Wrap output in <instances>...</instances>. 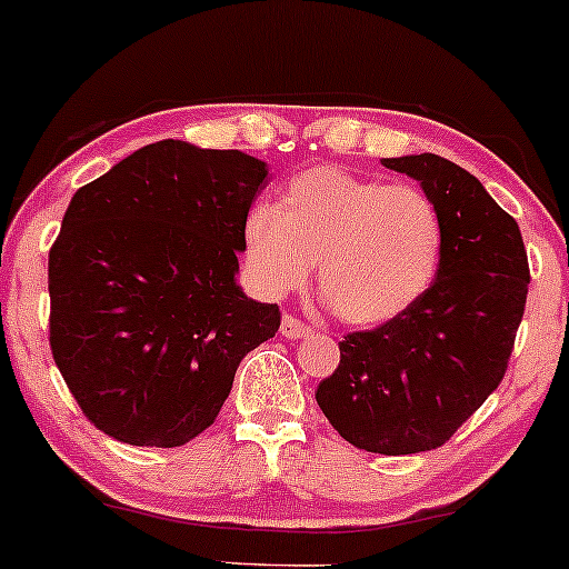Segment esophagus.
<instances>
[{"label": "esophagus", "instance_id": "34e87169", "mask_svg": "<svg viewBox=\"0 0 569 569\" xmlns=\"http://www.w3.org/2000/svg\"><path fill=\"white\" fill-rule=\"evenodd\" d=\"M313 329L306 325V321H300L298 317H292V313H284L282 317V325H279V335H282L284 340H303V338H311Z\"/></svg>", "mask_w": 569, "mask_h": 569}]
</instances>
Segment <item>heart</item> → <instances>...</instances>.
<instances>
[{"mask_svg":"<svg viewBox=\"0 0 569 569\" xmlns=\"http://www.w3.org/2000/svg\"><path fill=\"white\" fill-rule=\"evenodd\" d=\"M443 219L425 189L319 166L261 200L242 223V252L263 296L303 287L348 325L377 327L425 298L443 258Z\"/></svg>","mask_w":569,"mask_h":569,"instance_id":"b5f03b06","label":"heart"}]
</instances>
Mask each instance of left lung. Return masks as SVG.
Listing matches in <instances>:
<instances>
[{
	"label": "left lung",
	"mask_w": 569,
	"mask_h": 569,
	"mask_svg": "<svg viewBox=\"0 0 569 569\" xmlns=\"http://www.w3.org/2000/svg\"><path fill=\"white\" fill-rule=\"evenodd\" d=\"M417 179L443 219V258L425 298L398 319L340 342L317 403L348 443L403 456L443 446L499 388L528 300L517 221L451 160L382 158Z\"/></svg>",
	"instance_id": "8db88e82"
}]
</instances>
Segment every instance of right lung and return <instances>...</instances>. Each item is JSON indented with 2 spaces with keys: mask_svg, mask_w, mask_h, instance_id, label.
Returning <instances> with one entry per match:
<instances>
[{
  "mask_svg": "<svg viewBox=\"0 0 569 569\" xmlns=\"http://www.w3.org/2000/svg\"><path fill=\"white\" fill-rule=\"evenodd\" d=\"M269 168L240 150L147 144L73 194L49 250V346L97 430L184 446L213 425L279 306L242 292V223Z\"/></svg>",
  "mask_w": 569,
  "mask_h": 569,
  "instance_id": "right-lung-1",
  "label": "right lung"
}]
</instances>
